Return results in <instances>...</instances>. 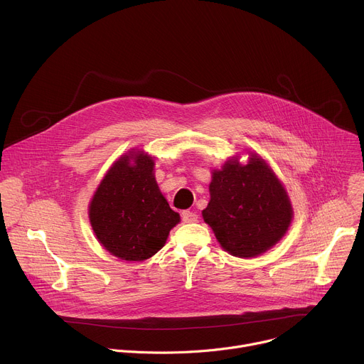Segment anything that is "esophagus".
Segmentation results:
<instances>
[{"mask_svg": "<svg viewBox=\"0 0 364 364\" xmlns=\"http://www.w3.org/2000/svg\"><path fill=\"white\" fill-rule=\"evenodd\" d=\"M181 219L184 223H194L197 222V215L194 212H190V210H184L181 213Z\"/></svg>", "mask_w": 364, "mask_h": 364, "instance_id": "obj_1", "label": "esophagus"}]
</instances>
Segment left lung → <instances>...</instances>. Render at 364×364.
<instances>
[{
    "mask_svg": "<svg viewBox=\"0 0 364 364\" xmlns=\"http://www.w3.org/2000/svg\"><path fill=\"white\" fill-rule=\"evenodd\" d=\"M210 201L201 212L222 247L253 257L277 245L292 220L289 197L271 167L252 154L247 164L228 160L213 170Z\"/></svg>",
    "mask_w": 364,
    "mask_h": 364,
    "instance_id": "1",
    "label": "left lung"
}]
</instances>
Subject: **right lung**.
Here are the masks:
<instances>
[{
  "instance_id": "obj_1",
  "label": "right lung",
  "mask_w": 364,
  "mask_h": 364,
  "mask_svg": "<svg viewBox=\"0 0 364 364\" xmlns=\"http://www.w3.org/2000/svg\"><path fill=\"white\" fill-rule=\"evenodd\" d=\"M89 220L99 240L124 261H145L157 253L180 222L154 176V159L129 151L115 161L89 204Z\"/></svg>"
}]
</instances>
